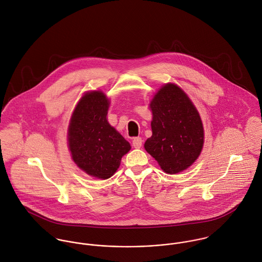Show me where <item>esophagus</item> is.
<instances>
[{"label": "esophagus", "mask_w": 262, "mask_h": 262, "mask_svg": "<svg viewBox=\"0 0 262 262\" xmlns=\"http://www.w3.org/2000/svg\"><path fill=\"white\" fill-rule=\"evenodd\" d=\"M132 144H133L134 148H140L142 146V139L140 137H135L132 140Z\"/></svg>", "instance_id": "34e87169"}]
</instances>
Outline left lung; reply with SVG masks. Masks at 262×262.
Segmentation results:
<instances>
[{
	"mask_svg": "<svg viewBox=\"0 0 262 262\" xmlns=\"http://www.w3.org/2000/svg\"><path fill=\"white\" fill-rule=\"evenodd\" d=\"M152 136L144 147L169 174L187 169L204 144L201 117L186 93L173 83L163 85L150 104Z\"/></svg>",
	"mask_w": 262,
	"mask_h": 262,
	"instance_id": "1",
	"label": "left lung"
}]
</instances>
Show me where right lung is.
Segmentation results:
<instances>
[{
    "label": "right lung",
    "mask_w": 262,
    "mask_h": 262,
    "mask_svg": "<svg viewBox=\"0 0 262 262\" xmlns=\"http://www.w3.org/2000/svg\"><path fill=\"white\" fill-rule=\"evenodd\" d=\"M109 101L99 91L85 94L75 107L69 127V147L76 165L88 174L107 180L130 148L107 121Z\"/></svg>",
    "instance_id": "obj_1"
}]
</instances>
